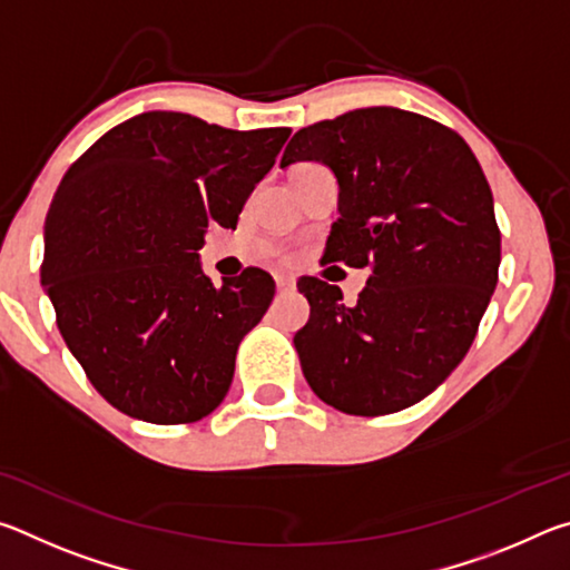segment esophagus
Listing matches in <instances>:
<instances>
[{"label": "esophagus", "instance_id": "obj_1", "mask_svg": "<svg viewBox=\"0 0 570 570\" xmlns=\"http://www.w3.org/2000/svg\"><path fill=\"white\" fill-rule=\"evenodd\" d=\"M294 278L292 276H276V288H278V292H292V288H294Z\"/></svg>", "mask_w": 570, "mask_h": 570}]
</instances>
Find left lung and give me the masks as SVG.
Wrapping results in <instances>:
<instances>
[{
    "label": "left lung",
    "mask_w": 570,
    "mask_h": 570,
    "mask_svg": "<svg viewBox=\"0 0 570 570\" xmlns=\"http://www.w3.org/2000/svg\"><path fill=\"white\" fill-rule=\"evenodd\" d=\"M324 163L340 183L326 258L366 268L354 306L298 278L312 314L294 336L316 397L362 417L428 397L468 354L498 284L493 193L468 142L400 108H362L298 130L282 168Z\"/></svg>",
    "instance_id": "left-lung-1"
}]
</instances>
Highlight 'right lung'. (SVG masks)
Returning <instances> with one entry per match:
<instances>
[{
  "label": "right lung",
  "instance_id": "add662e5",
  "mask_svg": "<svg viewBox=\"0 0 570 570\" xmlns=\"http://www.w3.org/2000/svg\"><path fill=\"white\" fill-rule=\"evenodd\" d=\"M288 135L153 110L65 173L45 220L42 286L67 350L115 410L183 424L224 402L276 284L250 266L216 286L198 250L210 224L236 228Z\"/></svg>",
  "mask_w": 570,
  "mask_h": 570
}]
</instances>
